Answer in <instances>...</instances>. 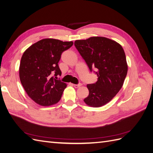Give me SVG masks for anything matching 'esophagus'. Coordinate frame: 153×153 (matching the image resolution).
<instances>
[{
    "label": "esophagus",
    "mask_w": 153,
    "mask_h": 153,
    "mask_svg": "<svg viewBox=\"0 0 153 153\" xmlns=\"http://www.w3.org/2000/svg\"><path fill=\"white\" fill-rule=\"evenodd\" d=\"M81 85H82V84H74V85H73V86L75 87V88H78V87H80Z\"/></svg>",
    "instance_id": "obj_1"
}]
</instances>
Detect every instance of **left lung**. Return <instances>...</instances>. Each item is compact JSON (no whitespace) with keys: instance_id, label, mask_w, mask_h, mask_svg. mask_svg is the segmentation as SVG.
Returning a JSON list of instances; mask_svg holds the SVG:
<instances>
[{"instance_id":"obj_1","label":"left lung","mask_w":153,"mask_h":153,"mask_svg":"<svg viewBox=\"0 0 153 153\" xmlns=\"http://www.w3.org/2000/svg\"><path fill=\"white\" fill-rule=\"evenodd\" d=\"M75 46L88 67L96 68L98 81L87 84L89 94L84 101L92 107H100L112 100L123 85L128 72L122 46L105 37L76 40Z\"/></svg>"}]
</instances>
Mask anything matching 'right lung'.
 <instances>
[{"label":"right lung","mask_w":153,"mask_h":153,"mask_svg":"<svg viewBox=\"0 0 153 153\" xmlns=\"http://www.w3.org/2000/svg\"><path fill=\"white\" fill-rule=\"evenodd\" d=\"M73 45V41L46 38L32 45L23 53L20 82L27 95L37 104L48 106L61 100L67 84L57 80L61 75L58 63L62 53Z\"/></svg>","instance_id":"right-lung-1"}]
</instances>
